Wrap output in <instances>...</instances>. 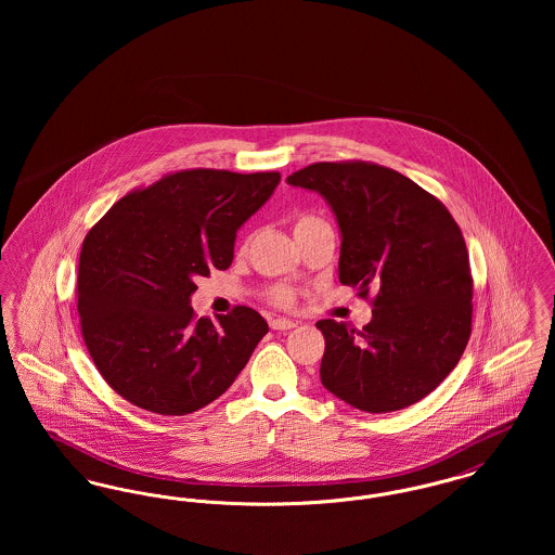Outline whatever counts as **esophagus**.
<instances>
[{
  "label": "esophagus",
  "instance_id": "1",
  "mask_svg": "<svg viewBox=\"0 0 555 555\" xmlns=\"http://www.w3.org/2000/svg\"><path fill=\"white\" fill-rule=\"evenodd\" d=\"M295 324H297V322L287 320V318H274V320H270V328H274V331H289Z\"/></svg>",
  "mask_w": 555,
  "mask_h": 555
}]
</instances>
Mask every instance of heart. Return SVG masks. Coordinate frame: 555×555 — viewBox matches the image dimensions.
<instances>
[{"label":"heart","instance_id":"obj_1","mask_svg":"<svg viewBox=\"0 0 555 555\" xmlns=\"http://www.w3.org/2000/svg\"><path fill=\"white\" fill-rule=\"evenodd\" d=\"M320 222H324V220L318 218L314 214H299L293 222V231L297 235V233H301V231H306L314 224H320ZM268 301L274 304L276 308H293L295 306V291L287 287V285H274V287L268 289Z\"/></svg>","mask_w":555,"mask_h":555}]
</instances>
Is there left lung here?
Listing matches in <instances>:
<instances>
[{"mask_svg":"<svg viewBox=\"0 0 555 555\" xmlns=\"http://www.w3.org/2000/svg\"><path fill=\"white\" fill-rule=\"evenodd\" d=\"M287 183L331 204L344 235L339 281L372 306L362 331L318 320L322 385L370 414L421 401L473 333L475 281L457 222L433 193L374 162H317Z\"/></svg>","mask_w":555,"mask_h":555,"instance_id":"8db88e82","label":"left lung"}]
</instances>
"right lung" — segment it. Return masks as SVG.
Returning <instances> with one entry per match:
<instances>
[{
  "label": "right lung",
  "instance_id": "right-lung-1",
  "mask_svg": "<svg viewBox=\"0 0 555 555\" xmlns=\"http://www.w3.org/2000/svg\"><path fill=\"white\" fill-rule=\"evenodd\" d=\"M279 172L177 170L137 186L91 227L77 279L80 335L107 385L132 405L185 416L222 396L268 333L247 306L195 317V279L233 262L237 229Z\"/></svg>",
  "mask_w": 555,
  "mask_h": 555
}]
</instances>
